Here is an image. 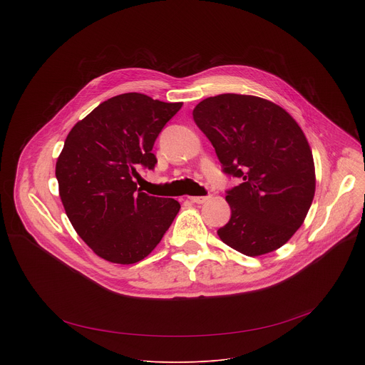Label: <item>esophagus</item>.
<instances>
[{"label": "esophagus", "mask_w": 365, "mask_h": 365, "mask_svg": "<svg viewBox=\"0 0 365 365\" xmlns=\"http://www.w3.org/2000/svg\"><path fill=\"white\" fill-rule=\"evenodd\" d=\"M189 199L195 203H205L211 199V196H189Z\"/></svg>", "instance_id": "esophagus-1"}]
</instances>
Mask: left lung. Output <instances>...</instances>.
<instances>
[{"label": "left lung", "instance_id": "obj_1", "mask_svg": "<svg viewBox=\"0 0 365 365\" xmlns=\"http://www.w3.org/2000/svg\"><path fill=\"white\" fill-rule=\"evenodd\" d=\"M192 115L222 172L241 180L227 190L231 218L220 238L250 257L284 245L303 224L317 186L314 155L299 124L276 103L238 93L206 98Z\"/></svg>", "mask_w": 365, "mask_h": 365}]
</instances>
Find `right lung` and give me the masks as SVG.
Returning a JSON list of instances; mask_svg holds the SVG:
<instances>
[{"instance_id":"obj_1","label":"right lung","mask_w":365,"mask_h":365,"mask_svg":"<svg viewBox=\"0 0 365 365\" xmlns=\"http://www.w3.org/2000/svg\"><path fill=\"white\" fill-rule=\"evenodd\" d=\"M182 106L121 93L99 103L68 134L56 162L59 195L75 231L101 258L140 262L178 215V200L150 196L134 179L141 168L154 169V141Z\"/></svg>"}]
</instances>
